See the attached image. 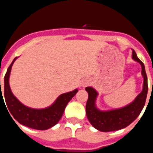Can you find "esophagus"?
I'll use <instances>...</instances> for the list:
<instances>
[{"label": "esophagus", "instance_id": "esophagus-1", "mask_svg": "<svg viewBox=\"0 0 153 153\" xmlns=\"http://www.w3.org/2000/svg\"><path fill=\"white\" fill-rule=\"evenodd\" d=\"M88 84H89V80L85 79V80H84V81H83L82 85V87H86L87 85H88Z\"/></svg>", "mask_w": 153, "mask_h": 153}]
</instances>
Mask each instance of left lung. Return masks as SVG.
<instances>
[{
	"label": "left lung",
	"instance_id": "obj_1",
	"mask_svg": "<svg viewBox=\"0 0 153 153\" xmlns=\"http://www.w3.org/2000/svg\"><path fill=\"white\" fill-rule=\"evenodd\" d=\"M133 59L138 62L142 66V75L143 76V89L133 102L119 109L107 111H99L95 107V100L97 93L91 87L85 88L88 93V99L86 103V114L91 124L97 130L102 132L119 130L126 127L133 123L140 115L145 105L148 92V82L144 64L137 57L133 50Z\"/></svg>",
	"mask_w": 153,
	"mask_h": 153
}]
</instances>
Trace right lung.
Masks as SVG:
<instances>
[{"instance_id":"right-lung-1","label":"right lung","mask_w":153,"mask_h":153,"mask_svg":"<svg viewBox=\"0 0 153 153\" xmlns=\"http://www.w3.org/2000/svg\"><path fill=\"white\" fill-rule=\"evenodd\" d=\"M16 58L17 57L15 58L11 64L10 65L4 76V94L7 107L14 119L20 124H23L32 129H35V130H47L49 128L55 126L59 121L63 115L67 104L76 94L78 90L75 89L73 91L62 94L56 99L53 105L45 109H33V108L26 107L14 97L9 85L10 73L11 71L12 65ZM1 100L2 101L4 100L2 92L1 95Z\"/></svg>"}]
</instances>
